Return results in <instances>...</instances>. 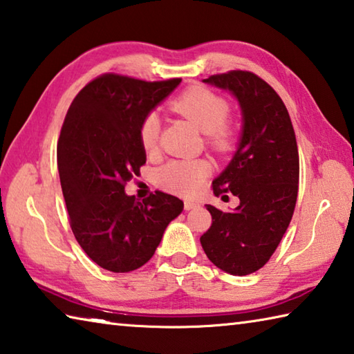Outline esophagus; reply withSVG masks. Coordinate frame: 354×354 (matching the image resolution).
<instances>
[{
  "label": "esophagus",
  "instance_id": "1",
  "mask_svg": "<svg viewBox=\"0 0 354 354\" xmlns=\"http://www.w3.org/2000/svg\"><path fill=\"white\" fill-rule=\"evenodd\" d=\"M196 207H199V204L196 203V201H184V209L185 210H192V209H196Z\"/></svg>",
  "mask_w": 354,
  "mask_h": 354
}]
</instances>
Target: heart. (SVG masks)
<instances>
[{"instance_id":"b5f03b06","label":"heart","mask_w":354,"mask_h":354,"mask_svg":"<svg viewBox=\"0 0 354 354\" xmlns=\"http://www.w3.org/2000/svg\"><path fill=\"white\" fill-rule=\"evenodd\" d=\"M171 110L187 119L196 130L207 134L209 144L218 151H224L230 144V134L224 122L229 118V105L220 95L203 88H194L171 100ZM160 133V119L150 113L140 124L139 138L147 153L156 150ZM210 165L204 159H173L158 173L162 187L181 195H192L201 189Z\"/></svg>"}]
</instances>
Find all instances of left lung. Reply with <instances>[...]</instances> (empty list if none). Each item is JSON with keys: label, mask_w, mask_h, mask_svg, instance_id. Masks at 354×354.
<instances>
[{"label": "left lung", "mask_w": 354, "mask_h": 354, "mask_svg": "<svg viewBox=\"0 0 354 354\" xmlns=\"http://www.w3.org/2000/svg\"><path fill=\"white\" fill-rule=\"evenodd\" d=\"M203 82L239 102L241 134L232 159L212 183L215 196L232 192L240 204L229 212L205 205L212 226L201 246L216 268L241 277L266 265L291 223L299 190L297 142L283 100L259 75L230 71Z\"/></svg>", "instance_id": "1"}]
</instances>
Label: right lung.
Returning a JSON list of instances; mask_svg holds the SVG:
<instances>
[{"mask_svg":"<svg viewBox=\"0 0 354 354\" xmlns=\"http://www.w3.org/2000/svg\"><path fill=\"white\" fill-rule=\"evenodd\" d=\"M179 83L100 75L75 95L63 122L57 165L71 229L106 271L144 266L184 209L181 199L160 190L142 201L125 194L147 160L140 124Z\"/></svg>","mask_w":354,"mask_h":354,"instance_id":"obj_1","label":"right lung"}]
</instances>
